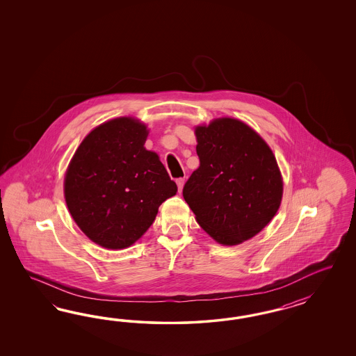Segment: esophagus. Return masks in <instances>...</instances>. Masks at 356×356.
<instances>
[{"mask_svg": "<svg viewBox=\"0 0 356 356\" xmlns=\"http://www.w3.org/2000/svg\"><path fill=\"white\" fill-rule=\"evenodd\" d=\"M176 184H177V188H179V193H181L183 192L184 184H185V179H179Z\"/></svg>", "mask_w": 356, "mask_h": 356, "instance_id": "obj_1", "label": "esophagus"}]
</instances>
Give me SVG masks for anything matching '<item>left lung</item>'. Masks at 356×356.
Segmentation results:
<instances>
[{
	"label": "left lung",
	"instance_id": "left-lung-1",
	"mask_svg": "<svg viewBox=\"0 0 356 356\" xmlns=\"http://www.w3.org/2000/svg\"><path fill=\"white\" fill-rule=\"evenodd\" d=\"M200 167L183 195L198 225L219 244L237 245L256 236L277 214L283 181L273 151L236 119L195 128Z\"/></svg>",
	"mask_w": 356,
	"mask_h": 356
}]
</instances>
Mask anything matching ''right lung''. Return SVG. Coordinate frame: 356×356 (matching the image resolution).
<instances>
[{"label": "right lung", "mask_w": 356, "mask_h": 356, "mask_svg": "<svg viewBox=\"0 0 356 356\" xmlns=\"http://www.w3.org/2000/svg\"><path fill=\"white\" fill-rule=\"evenodd\" d=\"M138 120H109L87 134L65 175V201L78 227L107 249L128 248L177 192L158 154L145 149Z\"/></svg>", "instance_id": "add662e5"}]
</instances>
